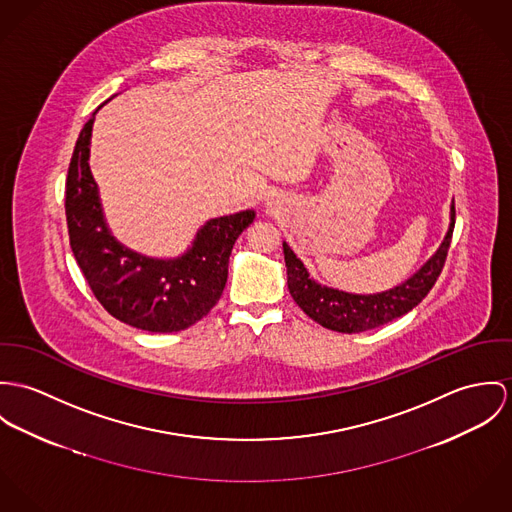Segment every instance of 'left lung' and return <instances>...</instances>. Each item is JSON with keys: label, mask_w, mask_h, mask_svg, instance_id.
I'll return each instance as SVG.
<instances>
[{"label": "left lung", "mask_w": 512, "mask_h": 512, "mask_svg": "<svg viewBox=\"0 0 512 512\" xmlns=\"http://www.w3.org/2000/svg\"><path fill=\"white\" fill-rule=\"evenodd\" d=\"M454 226L452 204V222L440 249L408 281L377 294H351L316 283L310 279L304 263L283 243L290 296L314 322L341 334H359L389 324L418 306L438 281L448 257Z\"/></svg>", "instance_id": "1"}]
</instances>
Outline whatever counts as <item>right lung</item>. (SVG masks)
Segmentation results:
<instances>
[{
	"label": "right lung",
	"instance_id": "obj_1",
	"mask_svg": "<svg viewBox=\"0 0 512 512\" xmlns=\"http://www.w3.org/2000/svg\"><path fill=\"white\" fill-rule=\"evenodd\" d=\"M96 112L78 135L66 178L64 210L76 263L98 302L119 322L159 334L186 330L220 300L233 243L255 212L206 222L192 247L176 259H151L123 247L104 220L88 165Z\"/></svg>",
	"mask_w": 512,
	"mask_h": 512
}]
</instances>
